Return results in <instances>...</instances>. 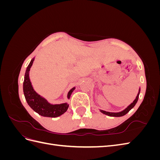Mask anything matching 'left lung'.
Instances as JSON below:
<instances>
[{
    "label": "left lung",
    "instance_id": "1",
    "mask_svg": "<svg viewBox=\"0 0 160 160\" xmlns=\"http://www.w3.org/2000/svg\"><path fill=\"white\" fill-rule=\"evenodd\" d=\"M139 93H140V89H139V93H138V95L136 97V98H135V99L133 101V103H131L127 108H125L123 111H121V112L112 113V112H108V111H103V110H100V111L102 113H103L105 115H109V116H111V117H122V116H123L125 114H127L129 112V111L134 107V106L135 105V104H136V103L138 102V98H139Z\"/></svg>",
    "mask_w": 160,
    "mask_h": 160
}]
</instances>
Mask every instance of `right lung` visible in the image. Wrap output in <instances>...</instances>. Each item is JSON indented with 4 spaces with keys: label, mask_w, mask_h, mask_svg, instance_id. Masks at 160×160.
Masks as SVG:
<instances>
[{
    "label": "right lung",
    "mask_w": 160,
    "mask_h": 160,
    "mask_svg": "<svg viewBox=\"0 0 160 160\" xmlns=\"http://www.w3.org/2000/svg\"><path fill=\"white\" fill-rule=\"evenodd\" d=\"M34 60L35 58L31 61L29 65L27 67L23 82V92L25 99L31 109L40 115L49 118L59 117L66 112L69 108V105L67 103L55 105L51 104L34 90L29 79V71ZM75 89V88H72L69 91L67 94V98H70V96Z\"/></svg>",
    "instance_id": "obj_1"
}]
</instances>
